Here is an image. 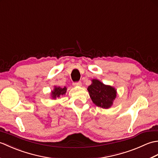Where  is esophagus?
<instances>
[{"label":"esophagus","mask_w":158,"mask_h":158,"mask_svg":"<svg viewBox=\"0 0 158 158\" xmlns=\"http://www.w3.org/2000/svg\"><path fill=\"white\" fill-rule=\"evenodd\" d=\"M73 85L74 86H81V81H77V82H73Z\"/></svg>","instance_id":"obj_1"}]
</instances>
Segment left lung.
Returning <instances> with one entry per match:
<instances>
[{"mask_svg":"<svg viewBox=\"0 0 158 158\" xmlns=\"http://www.w3.org/2000/svg\"><path fill=\"white\" fill-rule=\"evenodd\" d=\"M88 90L90 98L96 106L108 109L112 105L116 97V90L113 87L106 85L97 79H93Z\"/></svg>","mask_w":158,"mask_h":158,"instance_id":"8db88e82","label":"left lung"}]
</instances>
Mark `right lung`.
Wrapping results in <instances>:
<instances>
[{
	"label": "right lung",
	"mask_w": 158,
	"mask_h": 158,
	"mask_svg": "<svg viewBox=\"0 0 158 158\" xmlns=\"http://www.w3.org/2000/svg\"><path fill=\"white\" fill-rule=\"evenodd\" d=\"M66 89H67V88H66V87H64V88H60V87H58V88L56 87V88H54V90L52 91L53 98H56V97H60V96L65 94Z\"/></svg>",
	"instance_id": "add662e5"
}]
</instances>
